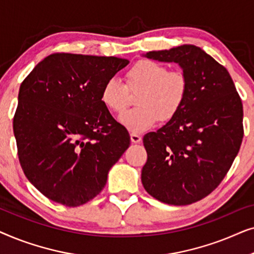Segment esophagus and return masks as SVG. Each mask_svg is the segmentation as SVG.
<instances>
[{
	"mask_svg": "<svg viewBox=\"0 0 254 254\" xmlns=\"http://www.w3.org/2000/svg\"><path fill=\"white\" fill-rule=\"evenodd\" d=\"M130 140H131V142H133V143H140V142L142 141V137L138 134L131 133L130 134Z\"/></svg>",
	"mask_w": 254,
	"mask_h": 254,
	"instance_id": "esophagus-1",
	"label": "esophagus"
}]
</instances>
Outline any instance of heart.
<instances>
[{
  "label": "heart",
  "mask_w": 254,
  "mask_h": 254,
  "mask_svg": "<svg viewBox=\"0 0 254 254\" xmlns=\"http://www.w3.org/2000/svg\"><path fill=\"white\" fill-rule=\"evenodd\" d=\"M126 84L118 78L105 82L100 100L113 113H123L129 93L136 96L138 107L125 112L120 123L133 133H142L161 121L171 120L182 109L189 92V78L180 70L169 71L166 65L152 60H141L126 72Z\"/></svg>",
  "instance_id": "obj_1"
}]
</instances>
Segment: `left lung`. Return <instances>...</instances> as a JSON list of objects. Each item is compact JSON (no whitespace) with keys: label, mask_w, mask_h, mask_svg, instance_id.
<instances>
[{"label":"left lung","mask_w":254,"mask_h":254,"mask_svg":"<svg viewBox=\"0 0 254 254\" xmlns=\"http://www.w3.org/2000/svg\"><path fill=\"white\" fill-rule=\"evenodd\" d=\"M144 57L178 64L189 92L168 124L144 135L142 184L161 202H196L220 185L238 154L244 136L241 97L227 69L200 47L183 45Z\"/></svg>","instance_id":"obj_1"}]
</instances>
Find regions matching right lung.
Returning a JSON list of instances; mask_svg holds the SVG:
<instances>
[{
    "label": "right lung",
    "mask_w": 254,
    "mask_h": 254,
    "mask_svg": "<svg viewBox=\"0 0 254 254\" xmlns=\"http://www.w3.org/2000/svg\"><path fill=\"white\" fill-rule=\"evenodd\" d=\"M129 61L54 53L19 88L13 134L20 166L45 196L67 207L93 199L130 144L100 100L106 81Z\"/></svg>",
    "instance_id": "add662e5"
}]
</instances>
